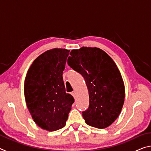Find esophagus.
<instances>
[{
	"label": "esophagus",
	"instance_id": "obj_1",
	"mask_svg": "<svg viewBox=\"0 0 151 151\" xmlns=\"http://www.w3.org/2000/svg\"><path fill=\"white\" fill-rule=\"evenodd\" d=\"M71 94H72V95L74 96V98L75 99V97H76V92L75 91H73V92H72V93H71Z\"/></svg>",
	"mask_w": 151,
	"mask_h": 151
}]
</instances>
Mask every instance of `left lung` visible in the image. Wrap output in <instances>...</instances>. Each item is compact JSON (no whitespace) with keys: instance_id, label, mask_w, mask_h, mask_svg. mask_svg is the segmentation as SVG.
<instances>
[{"instance_id":"left-lung-1","label":"left lung","mask_w":151,"mask_h":151,"mask_svg":"<svg viewBox=\"0 0 151 151\" xmlns=\"http://www.w3.org/2000/svg\"><path fill=\"white\" fill-rule=\"evenodd\" d=\"M68 65L85 78L89 106L83 112L86 123L98 129L109 127L121 114L125 97L124 81L112 58L101 48L73 49Z\"/></svg>"}]
</instances>
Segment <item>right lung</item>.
<instances>
[{"label": "right lung", "mask_w": 151, "mask_h": 151, "mask_svg": "<svg viewBox=\"0 0 151 151\" xmlns=\"http://www.w3.org/2000/svg\"><path fill=\"white\" fill-rule=\"evenodd\" d=\"M69 50L52 48L33 61L24 85L27 106L33 121L41 129L55 131L65 126L74 103L66 94L63 73Z\"/></svg>", "instance_id": "obj_1"}]
</instances>
